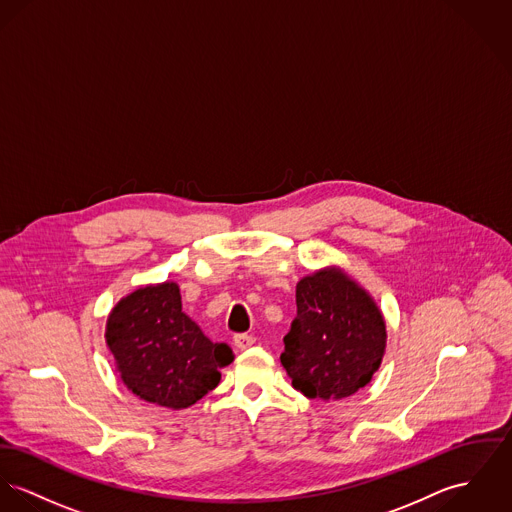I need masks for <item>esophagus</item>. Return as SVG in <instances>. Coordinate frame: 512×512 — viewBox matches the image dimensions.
Instances as JSON below:
<instances>
[{"instance_id":"obj_1","label":"esophagus","mask_w":512,"mask_h":512,"mask_svg":"<svg viewBox=\"0 0 512 512\" xmlns=\"http://www.w3.org/2000/svg\"><path fill=\"white\" fill-rule=\"evenodd\" d=\"M254 342H256V338H254L252 334H234V346H236L238 350H246V348H250Z\"/></svg>"}]
</instances>
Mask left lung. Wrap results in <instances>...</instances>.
<instances>
[{
  "mask_svg": "<svg viewBox=\"0 0 512 512\" xmlns=\"http://www.w3.org/2000/svg\"><path fill=\"white\" fill-rule=\"evenodd\" d=\"M297 317L281 364L309 399H344L368 385L385 352V323L348 276L321 270L297 283Z\"/></svg>",
  "mask_w": 512,
  "mask_h": 512,
  "instance_id": "1",
  "label": "left lung"
}]
</instances>
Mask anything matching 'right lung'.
Here are the masks:
<instances>
[{"mask_svg":"<svg viewBox=\"0 0 512 512\" xmlns=\"http://www.w3.org/2000/svg\"><path fill=\"white\" fill-rule=\"evenodd\" d=\"M107 346L125 385L148 403L186 409L219 385L233 350L211 342L182 311L176 283L148 285L109 315Z\"/></svg>","mask_w":512,"mask_h":512,"instance_id":"1","label":"right lung"}]
</instances>
